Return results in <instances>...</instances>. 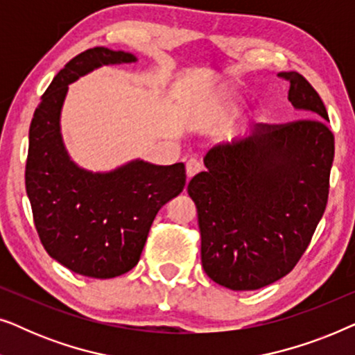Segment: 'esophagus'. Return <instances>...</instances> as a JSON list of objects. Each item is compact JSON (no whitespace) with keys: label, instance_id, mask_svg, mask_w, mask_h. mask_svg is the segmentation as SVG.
Segmentation results:
<instances>
[{"label":"esophagus","instance_id":"esophagus-1","mask_svg":"<svg viewBox=\"0 0 355 355\" xmlns=\"http://www.w3.org/2000/svg\"><path fill=\"white\" fill-rule=\"evenodd\" d=\"M202 171V163L198 162L197 158H191L187 159L186 163V173H187V178H193L197 173Z\"/></svg>","mask_w":355,"mask_h":355}]
</instances>
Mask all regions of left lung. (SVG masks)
Returning a JSON list of instances; mask_svg holds the SVG:
<instances>
[{
  "mask_svg": "<svg viewBox=\"0 0 355 355\" xmlns=\"http://www.w3.org/2000/svg\"><path fill=\"white\" fill-rule=\"evenodd\" d=\"M288 98L304 111L286 124L254 125L250 137L207 153L187 192L197 207L202 266L232 291L265 288L293 271L328 202L334 135L317 90L299 72Z\"/></svg>",
  "mask_w": 355,
  "mask_h": 355,
  "instance_id": "8db88e82",
  "label": "left lung"
}]
</instances>
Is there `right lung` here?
<instances>
[{
    "instance_id": "add662e5",
    "label": "right lung",
    "mask_w": 355,
    "mask_h": 355,
    "mask_svg": "<svg viewBox=\"0 0 355 355\" xmlns=\"http://www.w3.org/2000/svg\"><path fill=\"white\" fill-rule=\"evenodd\" d=\"M132 61L130 53L105 46L72 58L43 94L28 130L26 189L38 237L51 259L89 278L132 270L158 210L186 186L182 163L157 166L135 159L94 174L67 157L60 132L67 85L95 67Z\"/></svg>"
}]
</instances>
